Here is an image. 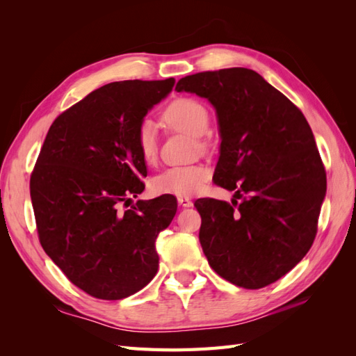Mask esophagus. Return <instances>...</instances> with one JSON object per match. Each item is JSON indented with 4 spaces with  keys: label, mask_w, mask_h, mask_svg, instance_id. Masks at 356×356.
<instances>
[{
    "label": "esophagus",
    "mask_w": 356,
    "mask_h": 356,
    "mask_svg": "<svg viewBox=\"0 0 356 356\" xmlns=\"http://www.w3.org/2000/svg\"><path fill=\"white\" fill-rule=\"evenodd\" d=\"M178 203L181 204L182 208H190V207H193V202H191V199L184 197V196H179V197H178Z\"/></svg>",
    "instance_id": "obj_1"
}]
</instances>
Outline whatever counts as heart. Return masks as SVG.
<instances>
[{
	"label": "heart",
	"instance_id": "1",
	"mask_svg": "<svg viewBox=\"0 0 356 356\" xmlns=\"http://www.w3.org/2000/svg\"><path fill=\"white\" fill-rule=\"evenodd\" d=\"M163 117L169 126L191 136H202L207 132L209 124L207 106L191 98H179L170 102L166 106ZM135 143L138 153L145 163H153L159 152V135L157 127L152 120L145 118L139 123L135 134ZM197 144L203 147V143L199 139ZM209 168L199 163L170 166L153 178L152 188L157 195L193 196L202 190L204 182L209 178Z\"/></svg>",
	"mask_w": 356,
	"mask_h": 356
}]
</instances>
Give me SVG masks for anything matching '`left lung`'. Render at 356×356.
Returning <instances> with one entry per match:
<instances>
[{
	"label": "left lung",
	"instance_id": "left-lung-1",
	"mask_svg": "<svg viewBox=\"0 0 356 356\" xmlns=\"http://www.w3.org/2000/svg\"><path fill=\"white\" fill-rule=\"evenodd\" d=\"M175 90L196 93L215 108L221 145L213 181L234 190L233 204L215 199L195 203L209 266L246 289L276 282L310 250L327 193L325 169L306 117L248 68L187 75ZM241 197L238 205L235 199Z\"/></svg>",
	"mask_w": 356,
	"mask_h": 356
}]
</instances>
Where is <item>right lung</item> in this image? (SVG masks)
<instances>
[{"instance_id": "obj_1", "label": "right lung", "mask_w": 356, "mask_h": 356, "mask_svg": "<svg viewBox=\"0 0 356 356\" xmlns=\"http://www.w3.org/2000/svg\"><path fill=\"white\" fill-rule=\"evenodd\" d=\"M175 79L105 84L50 126L31 175L42 250L92 297L122 300L156 276V239L177 213L165 195L122 204L144 191L147 166L135 134Z\"/></svg>"}]
</instances>
